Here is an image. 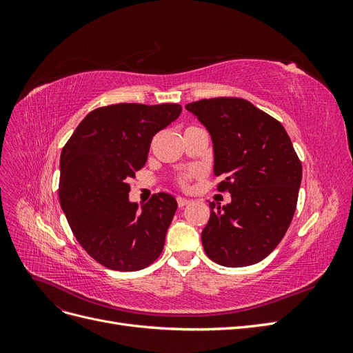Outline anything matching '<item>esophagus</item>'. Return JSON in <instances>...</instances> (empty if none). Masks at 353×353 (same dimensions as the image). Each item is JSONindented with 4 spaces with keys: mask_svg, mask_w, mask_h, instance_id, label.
<instances>
[{
    "mask_svg": "<svg viewBox=\"0 0 353 353\" xmlns=\"http://www.w3.org/2000/svg\"><path fill=\"white\" fill-rule=\"evenodd\" d=\"M176 203H178V206H179V208H184V206H187V205H188L190 200H188V199H185V197H178V199H176Z\"/></svg>",
    "mask_w": 353,
    "mask_h": 353,
    "instance_id": "esophagus-1",
    "label": "esophagus"
}]
</instances>
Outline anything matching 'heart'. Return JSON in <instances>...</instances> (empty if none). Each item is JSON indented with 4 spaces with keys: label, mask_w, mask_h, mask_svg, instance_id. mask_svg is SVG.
<instances>
[{
    "label": "heart",
    "mask_w": 353,
    "mask_h": 353,
    "mask_svg": "<svg viewBox=\"0 0 353 353\" xmlns=\"http://www.w3.org/2000/svg\"><path fill=\"white\" fill-rule=\"evenodd\" d=\"M181 184H183V185H185V184H187V176L181 178Z\"/></svg>",
    "instance_id": "1"
}]
</instances>
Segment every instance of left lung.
Returning <instances> with one entry per match:
<instances>
[{"mask_svg": "<svg viewBox=\"0 0 353 353\" xmlns=\"http://www.w3.org/2000/svg\"><path fill=\"white\" fill-rule=\"evenodd\" d=\"M185 109L208 130L218 190L231 194L227 205H209L203 249L228 268L258 263L283 240L296 210L302 165L290 137L243 99L200 100Z\"/></svg>", "mask_w": 353, "mask_h": 353, "instance_id": "8db88e82", "label": "left lung"}]
</instances>
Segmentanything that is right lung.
<instances>
[{"label": "right lung", "instance_id": "1", "mask_svg": "<svg viewBox=\"0 0 353 353\" xmlns=\"http://www.w3.org/2000/svg\"><path fill=\"white\" fill-rule=\"evenodd\" d=\"M179 104L121 103L83 117L60 156L59 199L79 244L114 271H140L163 250L178 203L157 193L141 208L130 184L153 137L181 114Z\"/></svg>", "mask_w": 353, "mask_h": 353}]
</instances>
